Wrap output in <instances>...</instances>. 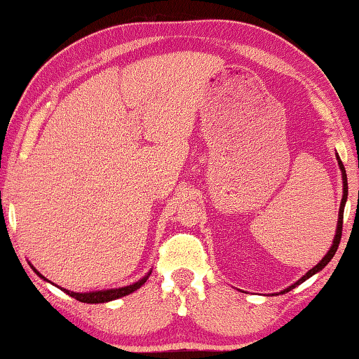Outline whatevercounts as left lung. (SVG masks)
Here are the masks:
<instances>
[{
	"instance_id": "obj_1",
	"label": "left lung",
	"mask_w": 359,
	"mask_h": 359,
	"mask_svg": "<svg viewBox=\"0 0 359 359\" xmlns=\"http://www.w3.org/2000/svg\"><path fill=\"white\" fill-rule=\"evenodd\" d=\"M337 161H338V165H340V170H341V180H343V198H341V203H340V211H338V221H337V234L333 237V244L330 247V250L327 252V255L322 259L319 264H317L314 269H311L307 273L302 276L301 280H297L294 285H291L290 287H286V290H283L281 292H287L291 291L292 287H296L297 285H301L302 281H306L307 278H311L312 275H316L317 271H320L324 266L329 264V262L333 259V255H335V252L338 249V244H340V239H341V228H343V210H345V203H346V198H348V180H346V170L343 168V163L340 161V158L337 156Z\"/></svg>"
}]
</instances>
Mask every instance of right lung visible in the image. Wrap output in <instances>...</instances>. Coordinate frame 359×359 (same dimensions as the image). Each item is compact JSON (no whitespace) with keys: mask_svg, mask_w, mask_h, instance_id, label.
<instances>
[{"mask_svg":"<svg viewBox=\"0 0 359 359\" xmlns=\"http://www.w3.org/2000/svg\"><path fill=\"white\" fill-rule=\"evenodd\" d=\"M32 270L40 276V278L45 280V281H48L47 278H45V276L40 275L39 271L34 269V266H32ZM149 275H151V271H149L148 275H144L141 280L133 283V285H128V286H123V287H112V290H100V291H89V292H74V291L63 290V287H62V291H65V292H67V294H69L72 297H74V299H78L81 302H88V304H99V302H109V301L118 299V297H123V296L130 294V292L136 291V290H138V287H141V286L144 285L146 280L149 278Z\"/></svg>","mask_w":359,"mask_h":359,"instance_id":"obj_1","label":"right lung"}]
</instances>
